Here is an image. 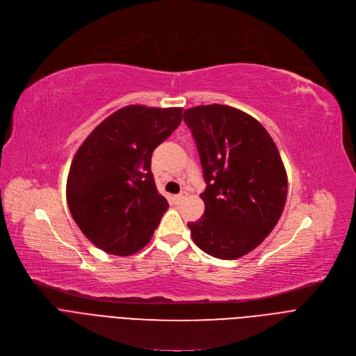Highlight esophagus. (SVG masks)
<instances>
[{
    "mask_svg": "<svg viewBox=\"0 0 356 356\" xmlns=\"http://www.w3.org/2000/svg\"><path fill=\"white\" fill-rule=\"evenodd\" d=\"M186 196H187V193H186V192H181V193L176 195V196H175V203H180Z\"/></svg>",
    "mask_w": 356,
    "mask_h": 356,
    "instance_id": "obj_1",
    "label": "esophagus"
}]
</instances>
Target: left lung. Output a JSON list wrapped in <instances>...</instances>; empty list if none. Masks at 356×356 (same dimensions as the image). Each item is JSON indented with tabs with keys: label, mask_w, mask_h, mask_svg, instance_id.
Listing matches in <instances>:
<instances>
[{
	"label": "left lung",
	"mask_w": 356,
	"mask_h": 356,
	"mask_svg": "<svg viewBox=\"0 0 356 356\" xmlns=\"http://www.w3.org/2000/svg\"><path fill=\"white\" fill-rule=\"evenodd\" d=\"M196 141L206 191L203 216L187 223L207 254L233 260L265 241L288 195V176L275 141L256 118L223 104L184 110Z\"/></svg>",
	"instance_id": "8db88e82"
}]
</instances>
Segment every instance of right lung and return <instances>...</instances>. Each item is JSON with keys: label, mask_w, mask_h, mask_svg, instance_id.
Returning a JSON list of instances; mask_svg holds the SVG:
<instances>
[{"label": "right lung", "mask_w": 356, "mask_h": 356, "mask_svg": "<svg viewBox=\"0 0 356 356\" xmlns=\"http://www.w3.org/2000/svg\"><path fill=\"white\" fill-rule=\"evenodd\" d=\"M181 111L126 106L90 133L71 161V216L106 253L129 256L145 248L169 209L153 179L152 153L179 127Z\"/></svg>", "instance_id": "obj_1"}]
</instances>
